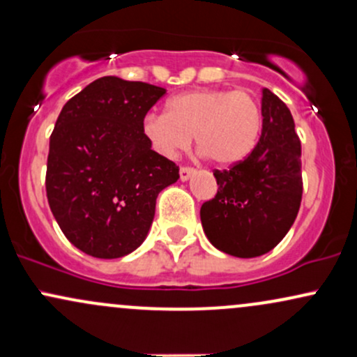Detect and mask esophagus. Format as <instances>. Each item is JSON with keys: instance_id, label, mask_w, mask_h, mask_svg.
I'll use <instances>...</instances> for the list:
<instances>
[{"instance_id": "34e87169", "label": "esophagus", "mask_w": 357, "mask_h": 357, "mask_svg": "<svg viewBox=\"0 0 357 357\" xmlns=\"http://www.w3.org/2000/svg\"><path fill=\"white\" fill-rule=\"evenodd\" d=\"M192 174H195V169H192V167H181V169H179V179H181V181H188Z\"/></svg>"}]
</instances>
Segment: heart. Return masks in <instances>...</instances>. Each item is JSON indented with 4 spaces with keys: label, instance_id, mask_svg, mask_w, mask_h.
I'll return each instance as SVG.
<instances>
[{
    "label": "heart",
    "instance_id": "b5f03b06",
    "mask_svg": "<svg viewBox=\"0 0 357 357\" xmlns=\"http://www.w3.org/2000/svg\"><path fill=\"white\" fill-rule=\"evenodd\" d=\"M264 129L260 102L245 90L198 89L166 102V114L142 119V136L154 153L178 158L195 136L202 155L218 166H235L255 151Z\"/></svg>",
    "mask_w": 357,
    "mask_h": 357
}]
</instances>
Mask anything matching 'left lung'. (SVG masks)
I'll return each instance as SVG.
<instances>
[{
    "instance_id": "8db88e82",
    "label": "left lung",
    "mask_w": 357,
    "mask_h": 357,
    "mask_svg": "<svg viewBox=\"0 0 357 357\" xmlns=\"http://www.w3.org/2000/svg\"><path fill=\"white\" fill-rule=\"evenodd\" d=\"M264 129L245 161L215 171L218 192L202 206L204 235L215 248L255 258L280 243L297 218L302 199L301 141L292 114L261 89Z\"/></svg>"
}]
</instances>
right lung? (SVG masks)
I'll return each instance as SVG.
<instances>
[{
  "label": "right lung",
  "instance_id": "right-lung-1",
  "mask_svg": "<svg viewBox=\"0 0 357 357\" xmlns=\"http://www.w3.org/2000/svg\"><path fill=\"white\" fill-rule=\"evenodd\" d=\"M166 89L102 77L61 109L50 137L47 198L68 241L96 258L142 245L155 199L179 167L151 149L142 119Z\"/></svg>",
  "mask_w": 357,
  "mask_h": 357
}]
</instances>
